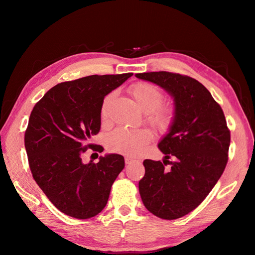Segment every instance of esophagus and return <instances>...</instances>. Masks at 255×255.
Wrapping results in <instances>:
<instances>
[{"mask_svg": "<svg viewBox=\"0 0 255 255\" xmlns=\"http://www.w3.org/2000/svg\"><path fill=\"white\" fill-rule=\"evenodd\" d=\"M134 161H136V159L130 158V157H126V164H127V165L132 164V163H134Z\"/></svg>", "mask_w": 255, "mask_h": 255, "instance_id": "1", "label": "esophagus"}]
</instances>
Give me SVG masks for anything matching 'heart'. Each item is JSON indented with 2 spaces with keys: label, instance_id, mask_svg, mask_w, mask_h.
Instances as JSON below:
<instances>
[{
  "label": "heart",
  "instance_id": "b5f03b06",
  "mask_svg": "<svg viewBox=\"0 0 255 255\" xmlns=\"http://www.w3.org/2000/svg\"><path fill=\"white\" fill-rule=\"evenodd\" d=\"M130 96L137 106L144 112L146 120L154 128L160 132H166L171 128L174 121V109L171 105L160 104L163 101V92L156 86L149 83H137L130 88ZM112 100L113 95H110L103 102L101 115L104 120L109 117V106ZM151 139V130L145 128H118L107 137V145L115 152L135 156L143 151Z\"/></svg>",
  "mask_w": 255,
  "mask_h": 255
}]
</instances>
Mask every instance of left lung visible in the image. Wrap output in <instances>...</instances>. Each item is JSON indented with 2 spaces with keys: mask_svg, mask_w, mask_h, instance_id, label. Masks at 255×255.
<instances>
[{
  "mask_svg": "<svg viewBox=\"0 0 255 255\" xmlns=\"http://www.w3.org/2000/svg\"><path fill=\"white\" fill-rule=\"evenodd\" d=\"M173 98L174 121L158 142L160 160H143L139 194L146 210L161 219L181 218L200 205L228 163L230 129L220 105L201 83L166 71L135 74ZM170 157L173 162L166 159ZM166 162L172 167L166 168Z\"/></svg>",
  "mask_w": 255,
  "mask_h": 255,
  "instance_id": "8db88e82",
  "label": "left lung"
}]
</instances>
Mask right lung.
<instances>
[{"label":"right lung","instance_id":"obj_1","mask_svg":"<svg viewBox=\"0 0 255 255\" xmlns=\"http://www.w3.org/2000/svg\"><path fill=\"white\" fill-rule=\"evenodd\" d=\"M133 73L89 75L51 88L30 113L24 144L34 180L64 214L88 219L102 212L112 185L125 168L119 154L84 164L89 143L101 128L103 100Z\"/></svg>","mask_w":255,"mask_h":255}]
</instances>
